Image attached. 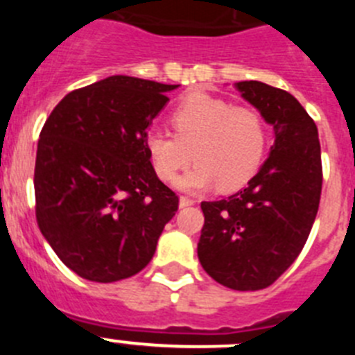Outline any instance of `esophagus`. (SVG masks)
<instances>
[{"mask_svg": "<svg viewBox=\"0 0 355 355\" xmlns=\"http://www.w3.org/2000/svg\"><path fill=\"white\" fill-rule=\"evenodd\" d=\"M196 205V200L190 199V197H180V208H187V206Z\"/></svg>", "mask_w": 355, "mask_h": 355, "instance_id": "1", "label": "esophagus"}]
</instances>
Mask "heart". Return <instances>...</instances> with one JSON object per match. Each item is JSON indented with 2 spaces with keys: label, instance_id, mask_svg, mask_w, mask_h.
Returning a JSON list of instances; mask_svg holds the SVG:
<instances>
[{
  "label": "heart",
  "instance_id": "b5f03b06",
  "mask_svg": "<svg viewBox=\"0 0 355 355\" xmlns=\"http://www.w3.org/2000/svg\"><path fill=\"white\" fill-rule=\"evenodd\" d=\"M171 124L174 135L150 131L146 147L153 168L163 181L174 180L190 159L196 162L175 181L183 192H202L215 184L222 192H233L261 165L266 128L252 106H233L208 94H192L174 110Z\"/></svg>",
  "mask_w": 355,
  "mask_h": 355
}]
</instances>
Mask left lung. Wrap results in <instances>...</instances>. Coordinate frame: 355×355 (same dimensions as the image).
<instances>
[{
  "mask_svg": "<svg viewBox=\"0 0 355 355\" xmlns=\"http://www.w3.org/2000/svg\"><path fill=\"white\" fill-rule=\"evenodd\" d=\"M234 89L274 128V146L243 190L200 202L205 225L197 256L222 286L254 291L288 270L311 233L322 156L315 121L291 94L261 81H238Z\"/></svg>",
  "mask_w": 355,
  "mask_h": 355,
  "instance_id": "obj_1",
  "label": "left lung"
}]
</instances>
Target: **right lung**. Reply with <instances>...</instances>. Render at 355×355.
<instances>
[{
    "label": "right lung",
    "instance_id": "obj_1",
    "mask_svg": "<svg viewBox=\"0 0 355 355\" xmlns=\"http://www.w3.org/2000/svg\"><path fill=\"white\" fill-rule=\"evenodd\" d=\"M180 85L110 76L72 90L40 131L35 213L40 233L80 277L115 283L155 256L178 196L158 180L146 139Z\"/></svg>",
    "mask_w": 355,
    "mask_h": 355
}]
</instances>
